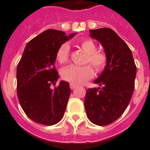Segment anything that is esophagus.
<instances>
[{
  "instance_id": "obj_1",
  "label": "esophagus",
  "mask_w": 150,
  "mask_h": 150,
  "mask_svg": "<svg viewBox=\"0 0 150 150\" xmlns=\"http://www.w3.org/2000/svg\"><path fill=\"white\" fill-rule=\"evenodd\" d=\"M76 87H77V85L74 84V83H70V88H71V89H75Z\"/></svg>"
}]
</instances>
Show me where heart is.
Segmentation results:
<instances>
[{
    "label": "heart",
    "mask_w": 150,
    "mask_h": 150,
    "mask_svg": "<svg viewBox=\"0 0 150 150\" xmlns=\"http://www.w3.org/2000/svg\"><path fill=\"white\" fill-rule=\"evenodd\" d=\"M87 54L86 63H90L97 71H102L107 65V57L104 52L96 50V45L90 39H83L77 43ZM70 57V47L68 43H63L56 52V60L59 64H64L68 62ZM94 71L90 65H69L62 70L61 76L64 80L74 84H82L91 79Z\"/></svg>",
    "instance_id": "1"
}]
</instances>
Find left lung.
<instances>
[{
	"instance_id": "1",
	"label": "left lung",
	"mask_w": 150,
	"mask_h": 150,
	"mask_svg": "<svg viewBox=\"0 0 150 150\" xmlns=\"http://www.w3.org/2000/svg\"><path fill=\"white\" fill-rule=\"evenodd\" d=\"M107 55V65L94 83L101 87L87 89L85 109L89 121L105 126L122 115L135 88L136 66L132 53L125 41L111 29H90Z\"/></svg>"
}]
</instances>
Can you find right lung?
<instances>
[{"instance_id":"right-lung-1","label":"right lung","mask_w":150,"mask_h":150,"mask_svg":"<svg viewBox=\"0 0 150 150\" xmlns=\"http://www.w3.org/2000/svg\"><path fill=\"white\" fill-rule=\"evenodd\" d=\"M47 29L29 41L17 66V94L20 105L29 118L36 123L53 125L63 117L71 94L69 83L61 81L54 67L56 52L75 36Z\"/></svg>"}]
</instances>
